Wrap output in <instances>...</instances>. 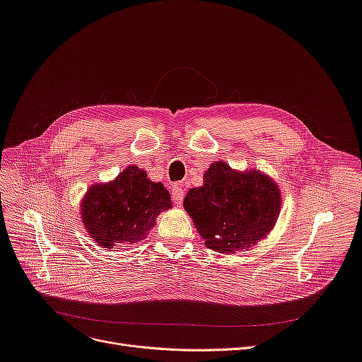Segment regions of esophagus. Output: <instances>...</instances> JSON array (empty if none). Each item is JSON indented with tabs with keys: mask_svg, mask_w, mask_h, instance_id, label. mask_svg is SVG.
<instances>
[{
	"mask_svg": "<svg viewBox=\"0 0 362 362\" xmlns=\"http://www.w3.org/2000/svg\"><path fill=\"white\" fill-rule=\"evenodd\" d=\"M183 195H185V192H183V189L180 187V186H175L173 187V192H171V198H173V201H175V204L176 205H182V202H183Z\"/></svg>",
	"mask_w": 362,
	"mask_h": 362,
	"instance_id": "34e87169",
	"label": "esophagus"
}]
</instances>
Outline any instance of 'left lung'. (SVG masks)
I'll return each instance as SVG.
<instances>
[{
    "instance_id": "8db88e82",
    "label": "left lung",
    "mask_w": 362,
    "mask_h": 362,
    "mask_svg": "<svg viewBox=\"0 0 362 362\" xmlns=\"http://www.w3.org/2000/svg\"><path fill=\"white\" fill-rule=\"evenodd\" d=\"M183 206L205 246L221 254L248 250L274 229L281 208L279 185L258 168L213 163L204 185L189 189Z\"/></svg>"
}]
</instances>
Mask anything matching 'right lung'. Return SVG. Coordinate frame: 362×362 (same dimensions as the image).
<instances>
[{
  "label": "right lung",
  "instance_id": "right-lung-1",
  "mask_svg": "<svg viewBox=\"0 0 362 362\" xmlns=\"http://www.w3.org/2000/svg\"><path fill=\"white\" fill-rule=\"evenodd\" d=\"M171 204L163 183L149 180L138 165H129L114 180L88 189L81 202V217L95 243L111 250L144 240L158 214L170 210Z\"/></svg>",
  "mask_w": 362,
  "mask_h": 362
}]
</instances>
